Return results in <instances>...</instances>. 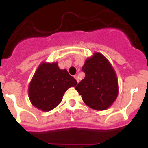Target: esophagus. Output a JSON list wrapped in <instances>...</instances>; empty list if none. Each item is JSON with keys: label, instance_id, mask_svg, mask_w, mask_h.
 Here are the masks:
<instances>
[{"label": "esophagus", "instance_id": "1", "mask_svg": "<svg viewBox=\"0 0 148 148\" xmlns=\"http://www.w3.org/2000/svg\"><path fill=\"white\" fill-rule=\"evenodd\" d=\"M74 78H75V80H76V82H78H78H79V79H78V75H75V76H74Z\"/></svg>", "mask_w": 148, "mask_h": 148}]
</instances>
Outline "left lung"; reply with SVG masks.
<instances>
[{
    "instance_id": "left-lung-1",
    "label": "left lung",
    "mask_w": 148,
    "mask_h": 148,
    "mask_svg": "<svg viewBox=\"0 0 148 148\" xmlns=\"http://www.w3.org/2000/svg\"><path fill=\"white\" fill-rule=\"evenodd\" d=\"M82 70L85 77L75 87L88 107L104 110L112 105L119 93L118 80L114 69L99 53L85 61Z\"/></svg>"
}]
</instances>
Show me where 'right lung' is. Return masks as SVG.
I'll list each match as a JSON object with an SVG mask.
<instances>
[{"mask_svg": "<svg viewBox=\"0 0 148 148\" xmlns=\"http://www.w3.org/2000/svg\"><path fill=\"white\" fill-rule=\"evenodd\" d=\"M77 82L66 70H61L58 63H41L29 86V98L33 106L44 112L54 109L62 101L68 89Z\"/></svg>", "mask_w": 148, "mask_h": 148, "instance_id": "add662e5", "label": "right lung"}]
</instances>
